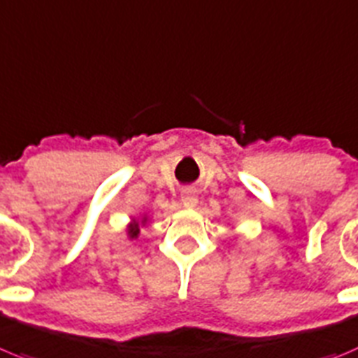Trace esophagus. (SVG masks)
<instances>
[{
  "instance_id": "obj_1",
  "label": "esophagus",
  "mask_w": 358,
  "mask_h": 358,
  "mask_svg": "<svg viewBox=\"0 0 358 358\" xmlns=\"http://www.w3.org/2000/svg\"><path fill=\"white\" fill-rule=\"evenodd\" d=\"M196 203H198V198L192 191H183L182 192V205L187 208H192L196 207Z\"/></svg>"
}]
</instances>
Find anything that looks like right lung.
<instances>
[{
	"label": "right lung",
	"instance_id": "obj_1",
	"mask_svg": "<svg viewBox=\"0 0 358 358\" xmlns=\"http://www.w3.org/2000/svg\"><path fill=\"white\" fill-rule=\"evenodd\" d=\"M146 223H148V215L146 214L139 215V217H131L130 223L127 224L128 239H130V241L137 239V237H139V234H141V228H143Z\"/></svg>",
	"mask_w": 358,
	"mask_h": 358
}]
</instances>
